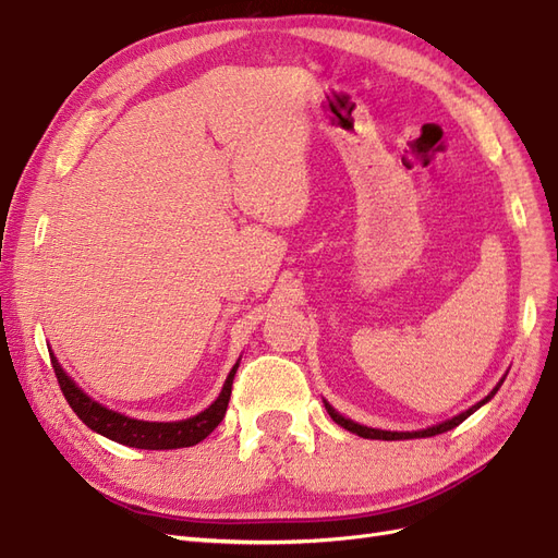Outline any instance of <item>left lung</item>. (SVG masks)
<instances>
[{
    "instance_id": "left-lung-1",
    "label": "left lung",
    "mask_w": 558,
    "mask_h": 558,
    "mask_svg": "<svg viewBox=\"0 0 558 558\" xmlns=\"http://www.w3.org/2000/svg\"><path fill=\"white\" fill-rule=\"evenodd\" d=\"M505 381V377L498 381V386L494 388L492 393H488L484 400H480L477 404H472L470 410H465V412H461L459 416H453V418H449V421H442V424H437V426H433V428H424V430H412V433H398V430H379V428H367V426H361V424H356V421H351V418H344L342 414H337L330 404L326 402V410H328V414H330V418L335 421L337 426H342V428H347L349 433H356L359 437H365V440H414V437H433V435H440V433H447V430H451V428H456L459 424H463V421L472 414V412H477L482 404H486L488 400H492L494 396H496V391L500 388V384Z\"/></svg>"
}]
</instances>
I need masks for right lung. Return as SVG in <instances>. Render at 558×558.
I'll list each match as a JSON object with an SVG mask.
<instances>
[{"label":"right lung","mask_w":558,"mask_h":558,"mask_svg":"<svg viewBox=\"0 0 558 558\" xmlns=\"http://www.w3.org/2000/svg\"><path fill=\"white\" fill-rule=\"evenodd\" d=\"M50 363H53L60 391L64 393L70 408L76 412V416L83 421V424H86L90 430L109 437L113 442H121L134 449H179V447H193L205 440V437L221 424L226 416L230 393H232V379L240 367V363H234L223 384V391L218 393V398L205 412H199L197 416H191V418L170 421V424H165V421H140V418H130L125 414L107 410L105 404L95 402L93 398H88L81 391V388L74 384V379L66 375L62 365L56 361L53 353H50Z\"/></svg>","instance_id":"1"}]
</instances>
